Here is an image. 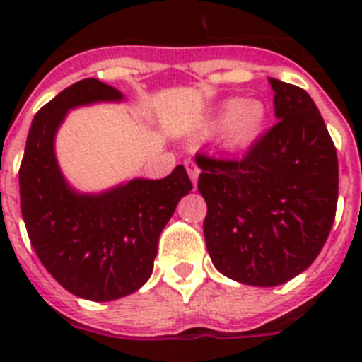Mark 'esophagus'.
I'll return each mask as SVG.
<instances>
[{
  "label": "esophagus",
  "mask_w": 362,
  "mask_h": 362,
  "mask_svg": "<svg viewBox=\"0 0 362 362\" xmlns=\"http://www.w3.org/2000/svg\"><path fill=\"white\" fill-rule=\"evenodd\" d=\"M185 166H187V172H188V175H190L192 183H194V187H196L197 175H199V166H197L196 163H192V161L185 163Z\"/></svg>",
  "instance_id": "1"
}]
</instances>
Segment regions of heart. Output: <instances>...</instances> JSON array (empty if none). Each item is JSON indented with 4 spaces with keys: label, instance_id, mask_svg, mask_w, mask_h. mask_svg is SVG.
<instances>
[{
    "label": "heart",
    "instance_id": "b5f03b06",
    "mask_svg": "<svg viewBox=\"0 0 362 362\" xmlns=\"http://www.w3.org/2000/svg\"><path fill=\"white\" fill-rule=\"evenodd\" d=\"M268 119V108L257 98L225 99L210 116L206 129H217V143L226 150H239L261 136Z\"/></svg>",
    "mask_w": 362,
    "mask_h": 362
}]
</instances>
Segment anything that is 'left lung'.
<instances>
[{
    "label": "left lung",
    "instance_id": "left-lung-1",
    "mask_svg": "<svg viewBox=\"0 0 362 362\" xmlns=\"http://www.w3.org/2000/svg\"><path fill=\"white\" fill-rule=\"evenodd\" d=\"M268 83L279 121L245 158L196 156L210 259L223 276L252 286H277L305 272L337 209V153L321 112L299 86Z\"/></svg>",
    "mask_w": 362,
    "mask_h": 362
}]
</instances>
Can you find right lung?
Listing matches in <instances>:
<instances>
[{
    "mask_svg": "<svg viewBox=\"0 0 362 362\" xmlns=\"http://www.w3.org/2000/svg\"><path fill=\"white\" fill-rule=\"evenodd\" d=\"M121 101L117 88L95 78L70 85L32 119L19 166L21 214L37 257L63 288L95 303L129 296L150 279L159 235L192 190L183 165L163 179L136 177L98 194L70 187L56 158L66 114Z\"/></svg>",
    "mask_w": 362,
    "mask_h": 362,
    "instance_id": "add662e5",
    "label": "right lung"
}]
</instances>
